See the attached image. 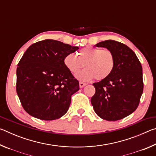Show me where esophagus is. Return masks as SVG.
Wrapping results in <instances>:
<instances>
[{
  "label": "esophagus",
  "instance_id": "obj_1",
  "mask_svg": "<svg viewBox=\"0 0 156 156\" xmlns=\"http://www.w3.org/2000/svg\"><path fill=\"white\" fill-rule=\"evenodd\" d=\"M86 84H87L83 83V82H80V83H79V85H80V88L84 87L85 86Z\"/></svg>",
  "mask_w": 156,
  "mask_h": 156
}]
</instances>
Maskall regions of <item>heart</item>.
Wrapping results in <instances>:
<instances>
[{
	"instance_id": "heart-1",
	"label": "heart",
	"mask_w": 156,
	"mask_h": 156,
	"mask_svg": "<svg viewBox=\"0 0 156 156\" xmlns=\"http://www.w3.org/2000/svg\"><path fill=\"white\" fill-rule=\"evenodd\" d=\"M76 55L69 53L66 55L64 65L69 72L76 74L84 64L86 69L76 75L80 80L89 81L95 78L98 80H104L109 77L114 68V55L109 49L87 47Z\"/></svg>"
}]
</instances>
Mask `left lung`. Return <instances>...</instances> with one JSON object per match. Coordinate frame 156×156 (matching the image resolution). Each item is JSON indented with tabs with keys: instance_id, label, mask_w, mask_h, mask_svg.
<instances>
[{
	"instance_id": "left-lung-1",
	"label": "left lung",
	"mask_w": 156,
	"mask_h": 156,
	"mask_svg": "<svg viewBox=\"0 0 156 156\" xmlns=\"http://www.w3.org/2000/svg\"><path fill=\"white\" fill-rule=\"evenodd\" d=\"M113 52L115 66L111 75L94 83L91 102L96 114L108 121L126 117L138 108L143 92L141 63L135 53L120 42L107 40L96 44Z\"/></svg>"
}]
</instances>
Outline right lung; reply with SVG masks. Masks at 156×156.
<instances>
[{
	"instance_id": "right-lung-1",
	"label": "right lung",
	"mask_w": 156,
	"mask_h": 156,
	"mask_svg": "<svg viewBox=\"0 0 156 156\" xmlns=\"http://www.w3.org/2000/svg\"><path fill=\"white\" fill-rule=\"evenodd\" d=\"M79 48L47 39L34 43L18 64L16 92L30 115L43 120L58 119L69 109L79 82L64 65V58Z\"/></svg>"
}]
</instances>
